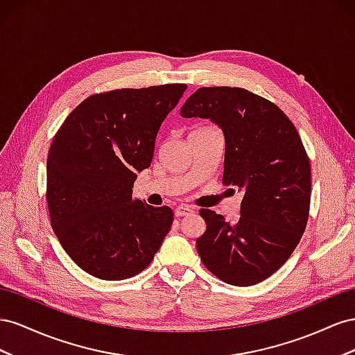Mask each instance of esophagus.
Returning <instances> with one entry per match:
<instances>
[{
  "label": "esophagus",
  "mask_w": 355,
  "mask_h": 355,
  "mask_svg": "<svg viewBox=\"0 0 355 355\" xmlns=\"http://www.w3.org/2000/svg\"><path fill=\"white\" fill-rule=\"evenodd\" d=\"M174 214L175 217H184V216H190L193 214V209H191L190 207H184V205H180L174 209Z\"/></svg>",
  "instance_id": "1"
}]
</instances>
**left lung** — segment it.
Listing matches in <instances>:
<instances>
[{
    "label": "left lung",
    "mask_w": 355,
    "mask_h": 355,
    "mask_svg": "<svg viewBox=\"0 0 355 355\" xmlns=\"http://www.w3.org/2000/svg\"><path fill=\"white\" fill-rule=\"evenodd\" d=\"M180 114L221 129L223 183L242 193L236 223L199 211L207 223L196 239L200 260L227 284H257L284 265L306 227L311 166L302 139L275 104L241 87H200Z\"/></svg>",
    "instance_id": "1"
}]
</instances>
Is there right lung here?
<instances>
[{
  "instance_id": "right-lung-1",
  "label": "right lung",
  "mask_w": 355,
  "mask_h": 355,
  "mask_svg": "<svg viewBox=\"0 0 355 355\" xmlns=\"http://www.w3.org/2000/svg\"><path fill=\"white\" fill-rule=\"evenodd\" d=\"M186 89L164 85L89 96L55 135L47 156L50 220L67 254L90 275H137L171 230L172 209L134 200L132 187Z\"/></svg>"
}]
</instances>
